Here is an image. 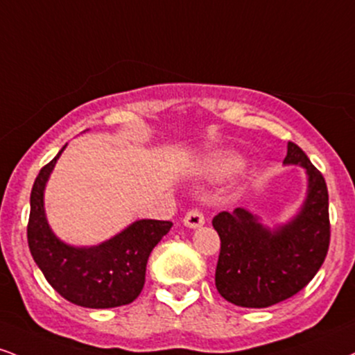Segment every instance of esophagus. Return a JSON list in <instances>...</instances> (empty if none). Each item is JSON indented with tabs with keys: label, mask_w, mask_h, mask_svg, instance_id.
Wrapping results in <instances>:
<instances>
[{
	"label": "esophagus",
	"mask_w": 355,
	"mask_h": 355,
	"mask_svg": "<svg viewBox=\"0 0 355 355\" xmlns=\"http://www.w3.org/2000/svg\"><path fill=\"white\" fill-rule=\"evenodd\" d=\"M183 223L189 226V228H198V226H202L205 223L203 213L200 210H196V208L187 211L185 218H183Z\"/></svg>",
	"instance_id": "esophagus-1"
}]
</instances>
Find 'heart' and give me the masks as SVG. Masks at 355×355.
<instances>
[{
  "instance_id": "heart-1",
  "label": "heart",
  "mask_w": 355,
  "mask_h": 355,
  "mask_svg": "<svg viewBox=\"0 0 355 355\" xmlns=\"http://www.w3.org/2000/svg\"><path fill=\"white\" fill-rule=\"evenodd\" d=\"M236 168V162L230 160V159H223V160H216L211 164V172L215 175H225L230 173L232 170Z\"/></svg>"
}]
</instances>
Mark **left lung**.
I'll return each mask as SVG.
<instances>
[{
    "instance_id": "left-lung-1",
    "label": "left lung",
    "mask_w": 355,
    "mask_h": 355,
    "mask_svg": "<svg viewBox=\"0 0 355 355\" xmlns=\"http://www.w3.org/2000/svg\"><path fill=\"white\" fill-rule=\"evenodd\" d=\"M284 164L304 166L309 177L296 218L271 232L250 211L234 208L211 221L221 241L215 284L234 306L268 307L288 300L309 284L326 259L331 241L326 180L294 142H288Z\"/></svg>"
}]
</instances>
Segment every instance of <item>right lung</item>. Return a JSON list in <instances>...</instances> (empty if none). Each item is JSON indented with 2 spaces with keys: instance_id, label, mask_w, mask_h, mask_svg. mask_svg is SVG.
<instances>
[{
  "instance_id": "right-lung-1",
  "label": "right lung",
  "mask_w": 355,
  "mask_h": 355,
  "mask_svg": "<svg viewBox=\"0 0 355 355\" xmlns=\"http://www.w3.org/2000/svg\"><path fill=\"white\" fill-rule=\"evenodd\" d=\"M61 152L40 170L31 190L28 245L48 283L64 300L92 309L130 304L142 293L148 256L172 221L139 220L109 241L74 248L59 241L44 215V187Z\"/></svg>"
}]
</instances>
